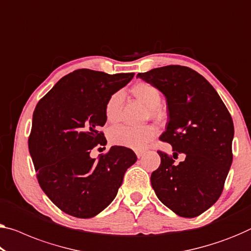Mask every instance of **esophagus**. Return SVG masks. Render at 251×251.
<instances>
[{
	"label": "esophagus",
	"mask_w": 251,
	"mask_h": 251,
	"mask_svg": "<svg viewBox=\"0 0 251 251\" xmlns=\"http://www.w3.org/2000/svg\"><path fill=\"white\" fill-rule=\"evenodd\" d=\"M136 155H137L138 158H141L142 156L145 155V151H144V150H139V151L136 152Z\"/></svg>",
	"instance_id": "obj_1"
}]
</instances>
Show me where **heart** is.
Returning <instances> with one entry per match:
<instances>
[{
	"label": "heart",
	"mask_w": 251,
	"mask_h": 251,
	"mask_svg": "<svg viewBox=\"0 0 251 251\" xmlns=\"http://www.w3.org/2000/svg\"><path fill=\"white\" fill-rule=\"evenodd\" d=\"M132 93L136 98L146 104L150 109V114L157 117L158 109L161 101V95L159 90L156 86L149 83L140 82L132 87ZM123 100V93L118 91L107 99L104 106V114L109 122H115L119 118V110H120L121 102ZM157 130L151 126H144V128H133L129 126H113L109 131V140L112 145L121 146V147L141 150L147 146L153 138L156 137Z\"/></svg>",
	"instance_id": "heart-1"
}]
</instances>
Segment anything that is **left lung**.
Masks as SVG:
<instances>
[{"label":"left lung","mask_w":251,"mask_h":251,"mask_svg":"<svg viewBox=\"0 0 251 251\" xmlns=\"http://www.w3.org/2000/svg\"><path fill=\"white\" fill-rule=\"evenodd\" d=\"M137 77L165 95L168 122L160 140L173 147L178 165L158 151L160 166L151 174L159 201L183 218H195L218 201L232 164L231 115L214 87L193 69L171 65Z\"/></svg>","instance_id":"obj_1"}]
</instances>
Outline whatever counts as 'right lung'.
<instances>
[{"instance_id": "right-lung-1", "label": "right lung", "mask_w": 251, "mask_h": 251, "mask_svg": "<svg viewBox=\"0 0 251 251\" xmlns=\"http://www.w3.org/2000/svg\"><path fill=\"white\" fill-rule=\"evenodd\" d=\"M77 69L56 83L34 109L29 137L37 178L45 194L75 218L98 215L113 201L137 161L132 150L113 146L98 160L92 149L106 145L101 132L107 99L133 78Z\"/></svg>"}]
</instances>
